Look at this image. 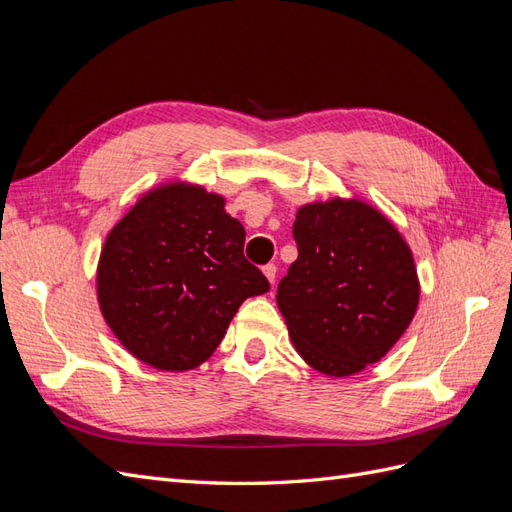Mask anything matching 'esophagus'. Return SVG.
<instances>
[{
    "label": "esophagus",
    "instance_id": "obj_1",
    "mask_svg": "<svg viewBox=\"0 0 512 512\" xmlns=\"http://www.w3.org/2000/svg\"><path fill=\"white\" fill-rule=\"evenodd\" d=\"M262 273H265V277H267V280H269L271 284H275V275H277V267L273 265V262H269V265H265V267H262Z\"/></svg>",
    "mask_w": 512,
    "mask_h": 512
}]
</instances>
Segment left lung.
Masks as SVG:
<instances>
[{
  "label": "left lung",
  "mask_w": 512,
  "mask_h": 512,
  "mask_svg": "<svg viewBox=\"0 0 512 512\" xmlns=\"http://www.w3.org/2000/svg\"><path fill=\"white\" fill-rule=\"evenodd\" d=\"M292 237L299 258L275 299L294 350L333 378L378 363L408 329L421 294L404 237L356 198L303 205Z\"/></svg>",
  "instance_id": "1"
}]
</instances>
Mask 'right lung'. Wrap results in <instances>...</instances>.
<instances>
[{
  "label": "right lung",
  "instance_id": "1",
  "mask_svg": "<svg viewBox=\"0 0 512 512\" xmlns=\"http://www.w3.org/2000/svg\"><path fill=\"white\" fill-rule=\"evenodd\" d=\"M220 194L162 183L108 232L96 288L100 312L132 356L188 371L220 346L247 297L269 290L245 260V230Z\"/></svg>",
  "mask_w": 512,
  "mask_h": 512
}]
</instances>
